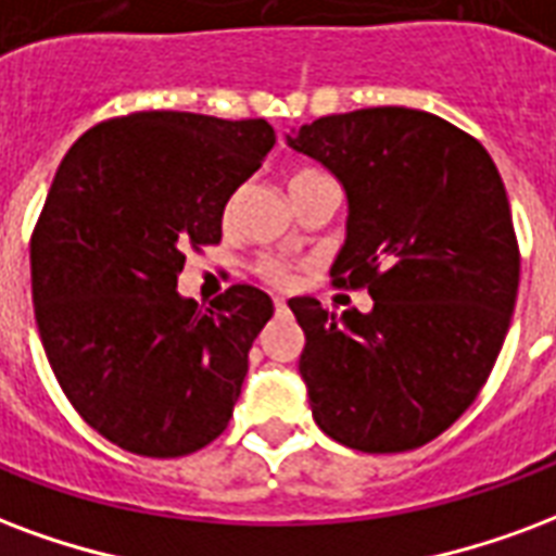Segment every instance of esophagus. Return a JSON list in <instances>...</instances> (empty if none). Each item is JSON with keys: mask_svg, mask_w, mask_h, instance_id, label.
<instances>
[{"mask_svg": "<svg viewBox=\"0 0 556 556\" xmlns=\"http://www.w3.org/2000/svg\"><path fill=\"white\" fill-rule=\"evenodd\" d=\"M274 309H277V315H282V312H289V303H286L282 298H277L274 300Z\"/></svg>", "mask_w": 556, "mask_h": 556, "instance_id": "34e87169", "label": "esophagus"}]
</instances>
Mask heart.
<instances>
[{
  "mask_svg": "<svg viewBox=\"0 0 556 556\" xmlns=\"http://www.w3.org/2000/svg\"><path fill=\"white\" fill-rule=\"evenodd\" d=\"M309 176H320V174L318 170H298V174L291 176V182L309 179ZM256 274L265 279L267 286H277V289H289L291 282H294V270H291V265H286L282 258H274V256L258 258Z\"/></svg>",
  "mask_w": 556,
  "mask_h": 556,
  "instance_id": "1",
  "label": "heart"
}]
</instances>
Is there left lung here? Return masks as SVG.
Instances as JSON below:
<instances>
[{"label": "left lung", "instance_id": "8db88e82", "mask_svg": "<svg viewBox=\"0 0 556 556\" xmlns=\"http://www.w3.org/2000/svg\"><path fill=\"white\" fill-rule=\"evenodd\" d=\"M348 194L332 286L374 309L289 300L315 425L365 454L445 433L489 380L519 294L509 200L483 143L415 109L330 114L289 135Z\"/></svg>", "mask_w": 556, "mask_h": 556}]
</instances>
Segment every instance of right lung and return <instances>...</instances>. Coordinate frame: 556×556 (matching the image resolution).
<instances>
[{
  "label": "right lung",
  "instance_id": "obj_1",
  "mask_svg": "<svg viewBox=\"0 0 556 556\" xmlns=\"http://www.w3.org/2000/svg\"><path fill=\"white\" fill-rule=\"evenodd\" d=\"M274 143L267 121L135 111L85 131L52 179L31 232L37 332L73 409L129 454H194L232 418L274 303L232 286L203 309L176 282Z\"/></svg>",
  "mask_w": 556,
  "mask_h": 556
}]
</instances>
